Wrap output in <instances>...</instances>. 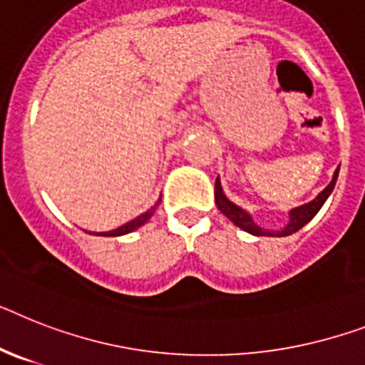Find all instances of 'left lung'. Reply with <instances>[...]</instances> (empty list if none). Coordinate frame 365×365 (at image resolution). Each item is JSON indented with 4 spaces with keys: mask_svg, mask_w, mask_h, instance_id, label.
I'll return each mask as SVG.
<instances>
[{
    "mask_svg": "<svg viewBox=\"0 0 365 365\" xmlns=\"http://www.w3.org/2000/svg\"><path fill=\"white\" fill-rule=\"evenodd\" d=\"M338 173H339V168L334 171V177L332 180H330V185H328L327 188H324L317 197H315V200H312L309 203H304L300 205V207H294V209L289 210V222L278 231H270V230H264V227H259L248 210H244L242 207H239V205H235L231 200H227V195L224 194V188H222V182H220V177L216 179V185H215L216 205H218V209L222 215L227 216V218L237 225V227H240V230L246 231V233L255 235V237H287V235H293L297 233L298 230H302L304 225L308 224L309 220L317 215L319 210H321L324 201L328 200V195L332 194L334 186H336V180H338Z\"/></svg>",
    "mask_w": 365,
    "mask_h": 365,
    "instance_id": "left-lung-1",
    "label": "left lung"
}]
</instances>
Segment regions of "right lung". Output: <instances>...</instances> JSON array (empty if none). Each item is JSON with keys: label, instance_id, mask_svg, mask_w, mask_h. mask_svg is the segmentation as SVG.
<instances>
[{"label": "right lung", "instance_id": "1", "mask_svg": "<svg viewBox=\"0 0 365 365\" xmlns=\"http://www.w3.org/2000/svg\"><path fill=\"white\" fill-rule=\"evenodd\" d=\"M158 203H160V200L156 201L153 207H150L149 210H145L143 215H140L138 218L130 220V222H126V224H123L121 227H117V230H111V231H104V233H96V231H89L91 235H98V237H121V235H126V233H132V231H135L138 227H141V225L145 224V222H149V218L153 215H155L156 207H158Z\"/></svg>", "mask_w": 365, "mask_h": 365}]
</instances>
